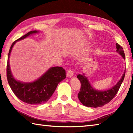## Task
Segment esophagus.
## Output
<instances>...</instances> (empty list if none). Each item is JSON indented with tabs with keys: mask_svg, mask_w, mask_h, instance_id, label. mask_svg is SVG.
<instances>
[{
	"mask_svg": "<svg viewBox=\"0 0 133 133\" xmlns=\"http://www.w3.org/2000/svg\"><path fill=\"white\" fill-rule=\"evenodd\" d=\"M74 75V72H73L71 70H69L67 72V76L69 77H72Z\"/></svg>",
	"mask_w": 133,
	"mask_h": 133,
	"instance_id": "esophagus-1",
	"label": "esophagus"
}]
</instances>
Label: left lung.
Returning a JSON list of instances; mask_svg holds the SVG:
<instances>
[{
  "mask_svg": "<svg viewBox=\"0 0 133 133\" xmlns=\"http://www.w3.org/2000/svg\"><path fill=\"white\" fill-rule=\"evenodd\" d=\"M117 52L125 60V55L123 48L118 43H116ZM125 71L123 72L122 77L115 86L110 89L101 91L94 89L91 85L87 77L85 74H79L77 78L80 81L81 87L80 91L78 93V97L79 100L84 106L90 107H99L105 105L108 103L117 94L119 90L125 75Z\"/></svg>",
  "mask_w": 133,
  "mask_h": 133,
  "instance_id": "left-lung-1",
  "label": "left lung"
}]
</instances>
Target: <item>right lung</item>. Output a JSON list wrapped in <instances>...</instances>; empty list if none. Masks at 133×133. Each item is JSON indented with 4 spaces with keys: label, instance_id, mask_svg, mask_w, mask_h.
I'll list each match as a JSON object with an SVG mask.
<instances>
[{
    "label": "right lung",
    "instance_id": "add662e5",
    "mask_svg": "<svg viewBox=\"0 0 133 133\" xmlns=\"http://www.w3.org/2000/svg\"><path fill=\"white\" fill-rule=\"evenodd\" d=\"M34 30L15 41L11 45L8 55L7 77L8 84L14 94L20 100L30 104H41L47 102L62 81L66 78V71L61 67H53L47 70L38 79L31 82H23L15 79L11 72L9 58L12 48L17 42L37 34Z\"/></svg>",
    "mask_w": 133,
    "mask_h": 133
}]
</instances>
